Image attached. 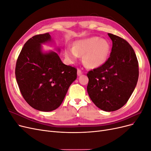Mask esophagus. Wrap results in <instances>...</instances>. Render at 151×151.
<instances>
[{
  "label": "esophagus",
  "instance_id": "1",
  "mask_svg": "<svg viewBox=\"0 0 151 151\" xmlns=\"http://www.w3.org/2000/svg\"><path fill=\"white\" fill-rule=\"evenodd\" d=\"M83 71H82L81 69H79H79L78 70H77V75H78V76H80V75H81L82 74H83Z\"/></svg>",
  "mask_w": 151,
  "mask_h": 151
}]
</instances>
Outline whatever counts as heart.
Returning a JSON list of instances; mask_svg holds the SVG:
<instances>
[{
  "label": "heart",
  "instance_id": "1",
  "mask_svg": "<svg viewBox=\"0 0 151 151\" xmlns=\"http://www.w3.org/2000/svg\"><path fill=\"white\" fill-rule=\"evenodd\" d=\"M110 52V45L106 40L92 37L79 40L74 48H67L65 55L70 62H74L79 55H84V64L89 68L101 66L106 61Z\"/></svg>",
  "mask_w": 151,
  "mask_h": 151
}]
</instances>
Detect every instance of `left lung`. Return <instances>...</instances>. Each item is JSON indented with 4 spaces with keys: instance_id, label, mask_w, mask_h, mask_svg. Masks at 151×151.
<instances>
[{
    "instance_id": "1",
    "label": "left lung",
    "mask_w": 151,
    "mask_h": 151,
    "mask_svg": "<svg viewBox=\"0 0 151 151\" xmlns=\"http://www.w3.org/2000/svg\"><path fill=\"white\" fill-rule=\"evenodd\" d=\"M112 40L110 56L104 64L88 72L87 91L94 104L113 111L127 103L139 78V63L134 50L125 40L108 33Z\"/></svg>"
}]
</instances>
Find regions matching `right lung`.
I'll list each match as a JSON object with an SVG mask.
<instances>
[{"label": "right lung", "instance_id": "1", "mask_svg": "<svg viewBox=\"0 0 151 151\" xmlns=\"http://www.w3.org/2000/svg\"><path fill=\"white\" fill-rule=\"evenodd\" d=\"M50 40L48 33L29 39L18 56L15 69L22 97L32 108L42 111L60 106L77 78V68L63 63L57 53H42L41 44Z\"/></svg>", "mask_w": 151, "mask_h": 151}]
</instances>
